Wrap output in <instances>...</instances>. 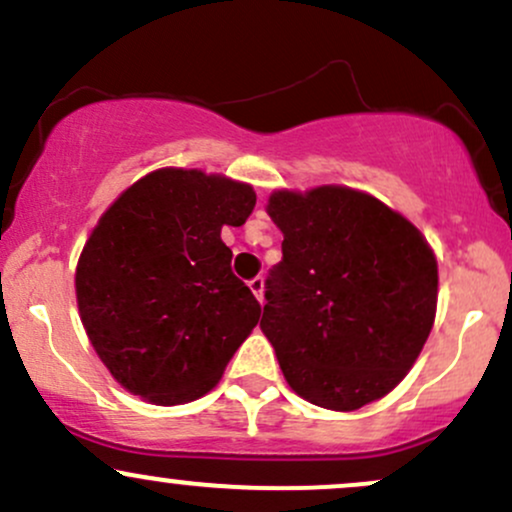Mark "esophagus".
<instances>
[{
	"instance_id": "1",
	"label": "esophagus",
	"mask_w": 512,
	"mask_h": 512,
	"mask_svg": "<svg viewBox=\"0 0 512 512\" xmlns=\"http://www.w3.org/2000/svg\"><path fill=\"white\" fill-rule=\"evenodd\" d=\"M248 286H250V291L255 293L257 301L262 303V296H264V279H262V276H255V279H250Z\"/></svg>"
}]
</instances>
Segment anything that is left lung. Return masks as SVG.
Wrapping results in <instances>:
<instances>
[{
    "label": "left lung",
    "mask_w": 512,
    "mask_h": 512,
    "mask_svg": "<svg viewBox=\"0 0 512 512\" xmlns=\"http://www.w3.org/2000/svg\"><path fill=\"white\" fill-rule=\"evenodd\" d=\"M267 214L284 233L264 291L262 332L291 390L354 411L395 390L424 349L438 262L419 228L351 187L279 190Z\"/></svg>",
    "instance_id": "8db88e82"
}]
</instances>
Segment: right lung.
<instances>
[{"mask_svg": "<svg viewBox=\"0 0 512 512\" xmlns=\"http://www.w3.org/2000/svg\"><path fill=\"white\" fill-rule=\"evenodd\" d=\"M245 182L161 168L127 187L86 240L76 303L105 368L132 395L185 404L221 380L260 320L223 226L255 209Z\"/></svg>", "mask_w": 512, "mask_h": 512, "instance_id": "add662e5", "label": "right lung"}]
</instances>
